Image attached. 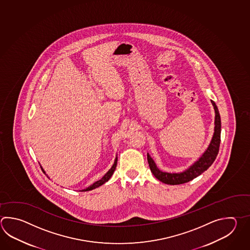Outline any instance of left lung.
Returning <instances> with one entry per match:
<instances>
[{"label":"left lung","instance_id":"1","mask_svg":"<svg viewBox=\"0 0 250 250\" xmlns=\"http://www.w3.org/2000/svg\"><path fill=\"white\" fill-rule=\"evenodd\" d=\"M211 102L214 106V111H215L214 136L212 138L211 143L208 149L206 150V152L188 170H186L184 173H164L157 167L152 158H150L148 154H147L150 171L154 174V176L160 182H162L164 184H171V185L188 183L194 178L198 177L201 173H204L205 171L208 170L211 167V165L214 163L219 152L220 142H221V117L215 103L213 101H211Z\"/></svg>","mask_w":250,"mask_h":250}]
</instances>
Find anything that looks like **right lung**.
Segmentation results:
<instances>
[{"label":"right lung","instance_id":"right-lung-1","mask_svg":"<svg viewBox=\"0 0 250 250\" xmlns=\"http://www.w3.org/2000/svg\"><path fill=\"white\" fill-rule=\"evenodd\" d=\"M117 158H116V160H115V163L113 165L112 167L109 169V171L107 172L103 177H102L101 180H99L97 182H95L94 184H92L91 186H89L88 188H85V189H82L81 191H88V190H92L93 188H98V187H100L101 185H102L103 184H105L106 182H107L110 177L112 176L113 173H114V171H115V169H116V167H117ZM43 171V170H42Z\"/></svg>","mask_w":250,"mask_h":250}]
</instances>
